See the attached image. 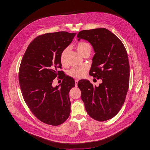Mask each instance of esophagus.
Returning a JSON list of instances; mask_svg holds the SVG:
<instances>
[{
	"mask_svg": "<svg viewBox=\"0 0 150 150\" xmlns=\"http://www.w3.org/2000/svg\"><path fill=\"white\" fill-rule=\"evenodd\" d=\"M78 79H75V85H76V87H77V85H78Z\"/></svg>",
	"mask_w": 150,
	"mask_h": 150,
	"instance_id": "obj_1",
	"label": "esophagus"
}]
</instances>
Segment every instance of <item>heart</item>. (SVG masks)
<instances>
[{"mask_svg":"<svg viewBox=\"0 0 150 150\" xmlns=\"http://www.w3.org/2000/svg\"><path fill=\"white\" fill-rule=\"evenodd\" d=\"M76 50L82 56L85 54H90L92 50V47L88 42L81 41L76 45ZM68 50V48H65L63 50L60 54V62L62 65H65L66 63V56ZM87 68L85 67H74L69 70L68 74L69 76L74 78H83L87 72Z\"/></svg>","mask_w":150,"mask_h":150,"instance_id":"1","label":"heart"}]
</instances>
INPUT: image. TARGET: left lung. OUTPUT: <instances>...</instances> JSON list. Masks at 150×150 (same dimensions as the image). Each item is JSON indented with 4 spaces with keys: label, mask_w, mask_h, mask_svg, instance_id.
I'll return each instance as SVG.
<instances>
[{
    "label": "left lung",
    "mask_w": 150,
    "mask_h": 150,
    "mask_svg": "<svg viewBox=\"0 0 150 150\" xmlns=\"http://www.w3.org/2000/svg\"><path fill=\"white\" fill-rule=\"evenodd\" d=\"M91 44L95 52L89 74L102 83L94 86L88 80L78 83L88 115L99 122L115 116L124 104L129 84V63L121 40L104 28L82 30L77 35Z\"/></svg>",
    "instance_id": "obj_1"
}]
</instances>
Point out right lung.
<instances>
[{
  "mask_svg": "<svg viewBox=\"0 0 150 150\" xmlns=\"http://www.w3.org/2000/svg\"><path fill=\"white\" fill-rule=\"evenodd\" d=\"M75 35L59 31L38 35L21 62L18 77L24 100L33 114L47 125L62 124L70 115L69 93L75 86L74 79L65 74L59 76L63 79L60 88H53L52 83L62 71H57L62 68L60 54Z\"/></svg>",
  "mask_w": 150,
  "mask_h": 150,
  "instance_id": "right-lung-1",
  "label": "right lung"
}]
</instances>
